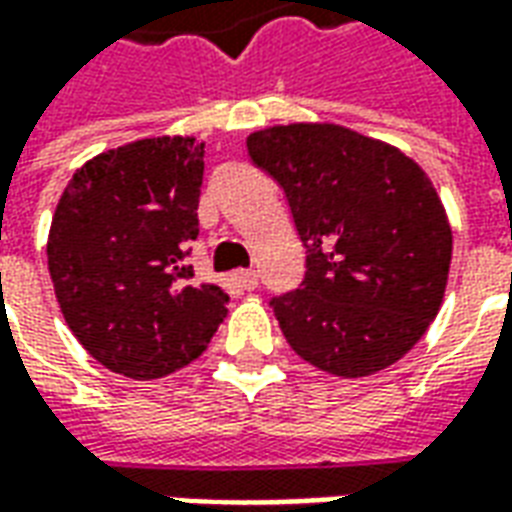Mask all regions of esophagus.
I'll return each mask as SVG.
<instances>
[{
    "instance_id": "esophagus-1",
    "label": "esophagus",
    "mask_w": 512,
    "mask_h": 512,
    "mask_svg": "<svg viewBox=\"0 0 512 512\" xmlns=\"http://www.w3.org/2000/svg\"><path fill=\"white\" fill-rule=\"evenodd\" d=\"M235 282H238V285H241L244 290H255L257 288V271H252V268L238 271V274H235Z\"/></svg>"
}]
</instances>
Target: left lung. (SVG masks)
I'll use <instances>...</instances> for the list:
<instances>
[{
  "label": "left lung",
  "mask_w": 512,
  "mask_h": 512,
  "mask_svg": "<svg viewBox=\"0 0 512 512\" xmlns=\"http://www.w3.org/2000/svg\"><path fill=\"white\" fill-rule=\"evenodd\" d=\"M257 167L285 189L307 249L301 288L271 299L290 348L332 376L395 365L439 315L452 230L414 158L334 123L246 136Z\"/></svg>",
  "instance_id": "8db88e82"
}]
</instances>
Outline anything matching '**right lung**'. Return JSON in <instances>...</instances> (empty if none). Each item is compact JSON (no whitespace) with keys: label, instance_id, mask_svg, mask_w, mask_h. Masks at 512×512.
I'll list each match as a JSON object with an SVG mask.
<instances>
[{"label":"right lung","instance_id":"1","mask_svg":"<svg viewBox=\"0 0 512 512\" xmlns=\"http://www.w3.org/2000/svg\"><path fill=\"white\" fill-rule=\"evenodd\" d=\"M205 142L150 136L90 158L62 191L49 274L65 323L112 373L150 381L208 348L227 315L219 285L191 282Z\"/></svg>","mask_w":512,"mask_h":512}]
</instances>
